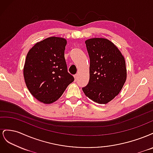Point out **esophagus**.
<instances>
[{
	"label": "esophagus",
	"mask_w": 153,
	"mask_h": 153,
	"mask_svg": "<svg viewBox=\"0 0 153 153\" xmlns=\"http://www.w3.org/2000/svg\"><path fill=\"white\" fill-rule=\"evenodd\" d=\"M74 77H75V81L76 82L78 79V75H75V76H74Z\"/></svg>",
	"instance_id": "34e87169"
}]
</instances>
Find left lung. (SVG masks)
Returning a JSON list of instances; mask_svg holds the SVG:
<instances>
[{
  "label": "left lung",
  "instance_id": "obj_1",
  "mask_svg": "<svg viewBox=\"0 0 153 153\" xmlns=\"http://www.w3.org/2000/svg\"><path fill=\"white\" fill-rule=\"evenodd\" d=\"M85 43L90 58L89 81L82 90L94 102L106 104L119 94L126 82L124 57L107 39L91 38Z\"/></svg>",
  "mask_w": 153,
  "mask_h": 153
}]
</instances>
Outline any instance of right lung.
Masks as SVG:
<instances>
[{"label":"right lung","instance_id":"obj_1","mask_svg":"<svg viewBox=\"0 0 153 153\" xmlns=\"http://www.w3.org/2000/svg\"><path fill=\"white\" fill-rule=\"evenodd\" d=\"M66 44V39L50 37L36 43L27 53L25 82L30 94L41 103L55 102L74 81L64 58Z\"/></svg>","mask_w":153,"mask_h":153}]
</instances>
